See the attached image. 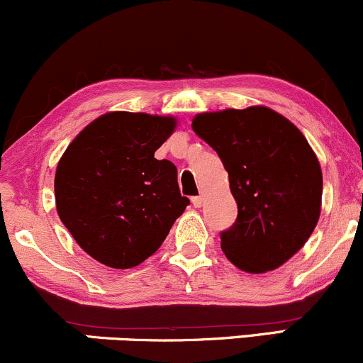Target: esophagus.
<instances>
[{
	"instance_id": "34e87169",
	"label": "esophagus",
	"mask_w": 363,
	"mask_h": 363,
	"mask_svg": "<svg viewBox=\"0 0 363 363\" xmlns=\"http://www.w3.org/2000/svg\"><path fill=\"white\" fill-rule=\"evenodd\" d=\"M191 201H193L194 208H201L203 206V198H201V196H194V198L191 199Z\"/></svg>"
}]
</instances>
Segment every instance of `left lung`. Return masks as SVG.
<instances>
[{
	"label": "left lung",
	"instance_id": "1",
	"mask_svg": "<svg viewBox=\"0 0 363 363\" xmlns=\"http://www.w3.org/2000/svg\"><path fill=\"white\" fill-rule=\"evenodd\" d=\"M193 131L218 153L237 201L234 225L220 232L225 256L247 273L277 269L318 225V157L302 133L268 107L198 114Z\"/></svg>",
	"mask_w": 363,
	"mask_h": 363
}]
</instances>
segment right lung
<instances>
[{
  "label": "right lung",
  "mask_w": 363,
  "mask_h": 363,
  "mask_svg": "<svg viewBox=\"0 0 363 363\" xmlns=\"http://www.w3.org/2000/svg\"><path fill=\"white\" fill-rule=\"evenodd\" d=\"M174 128V118L109 112L62 153L54 179L57 215L83 251L102 264L138 266L189 205L179 191L176 165L155 158Z\"/></svg>",
  "instance_id": "right-lung-1"
}]
</instances>
